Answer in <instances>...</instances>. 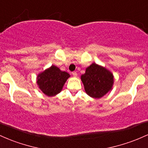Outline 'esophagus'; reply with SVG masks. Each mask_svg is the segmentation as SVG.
I'll use <instances>...</instances> for the list:
<instances>
[{
	"mask_svg": "<svg viewBox=\"0 0 148 148\" xmlns=\"http://www.w3.org/2000/svg\"><path fill=\"white\" fill-rule=\"evenodd\" d=\"M72 75H73V76H75V77H76V76L77 75V73H76V72H73V73H72Z\"/></svg>",
	"mask_w": 148,
	"mask_h": 148,
	"instance_id": "obj_1",
	"label": "esophagus"
}]
</instances>
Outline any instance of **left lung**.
Listing matches in <instances>:
<instances>
[{"label":"left lung","instance_id":"left-lung-1","mask_svg":"<svg viewBox=\"0 0 148 148\" xmlns=\"http://www.w3.org/2000/svg\"><path fill=\"white\" fill-rule=\"evenodd\" d=\"M84 90L91 97L100 99L112 89L113 75L106 68L93 63L81 75Z\"/></svg>","mask_w":148,"mask_h":148}]
</instances>
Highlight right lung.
Returning a JSON list of instances; mask_svg holds the SVG:
<instances>
[{"instance_id":"add662e5","label":"right lung","mask_w":148,"mask_h":148,"mask_svg":"<svg viewBox=\"0 0 148 148\" xmlns=\"http://www.w3.org/2000/svg\"><path fill=\"white\" fill-rule=\"evenodd\" d=\"M70 77L65 71H61L56 66L52 65L38 75V87L45 95L54 96L61 92L64 84Z\"/></svg>"}]
</instances>
